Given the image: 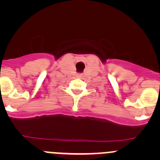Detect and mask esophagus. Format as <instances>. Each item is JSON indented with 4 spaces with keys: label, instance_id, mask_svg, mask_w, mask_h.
Returning <instances> with one entry per match:
<instances>
[{
    "label": "esophagus",
    "instance_id": "esophagus-1",
    "mask_svg": "<svg viewBox=\"0 0 160 160\" xmlns=\"http://www.w3.org/2000/svg\"><path fill=\"white\" fill-rule=\"evenodd\" d=\"M77 77H81V76H80V75H77Z\"/></svg>",
    "mask_w": 160,
    "mask_h": 160
}]
</instances>
